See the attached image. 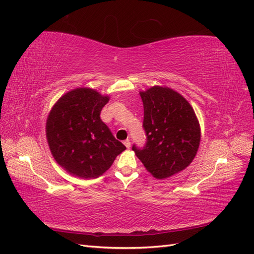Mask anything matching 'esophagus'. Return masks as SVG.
Here are the masks:
<instances>
[{"mask_svg":"<svg viewBox=\"0 0 254 254\" xmlns=\"http://www.w3.org/2000/svg\"><path fill=\"white\" fill-rule=\"evenodd\" d=\"M124 145L126 146L127 148H129V147H130V145H131V143H130V140H129V139L125 140V141H124Z\"/></svg>","mask_w":254,"mask_h":254,"instance_id":"1","label":"esophagus"}]
</instances>
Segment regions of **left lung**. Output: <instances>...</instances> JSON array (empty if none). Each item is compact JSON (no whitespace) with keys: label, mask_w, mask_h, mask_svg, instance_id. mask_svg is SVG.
I'll use <instances>...</instances> for the list:
<instances>
[{"label":"left lung","mask_w":254,"mask_h":254,"mask_svg":"<svg viewBox=\"0 0 254 254\" xmlns=\"http://www.w3.org/2000/svg\"><path fill=\"white\" fill-rule=\"evenodd\" d=\"M146 143L133 144L136 157L153 177L164 179L188 167L200 143L196 114L183 96L170 88L141 92Z\"/></svg>","instance_id":"1"}]
</instances>
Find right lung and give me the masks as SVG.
<instances>
[{
  "instance_id": "right-lung-1",
  "label": "right lung",
  "mask_w": 254,
  "mask_h": 254,
  "mask_svg": "<svg viewBox=\"0 0 254 254\" xmlns=\"http://www.w3.org/2000/svg\"><path fill=\"white\" fill-rule=\"evenodd\" d=\"M108 101L92 89H75L59 98L50 112L49 146L57 163L70 174L97 178L126 149L99 117Z\"/></svg>"
}]
</instances>
